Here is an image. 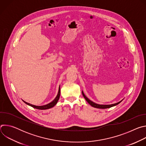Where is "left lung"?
I'll return each mask as SVG.
<instances>
[{"mask_svg":"<svg viewBox=\"0 0 146 146\" xmlns=\"http://www.w3.org/2000/svg\"><path fill=\"white\" fill-rule=\"evenodd\" d=\"M82 94L83 95V96H84V98H85V99L87 100V102L90 104V105L94 107V108H98V109H108V108H111L113 106H116L117 105H118V104L122 102V100H121L120 102H118V103H114V104H112V105H99V104H97V103H95L94 102H93L92 101L90 100L88 98L86 97V96L84 95V94L83 93V92L82 91Z\"/></svg>","mask_w":146,"mask_h":146,"instance_id":"1","label":"left lung"}]
</instances>
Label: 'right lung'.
Instances as JSON below:
<instances>
[{"label": "right lung", "instance_id": "add662e5", "mask_svg": "<svg viewBox=\"0 0 146 146\" xmlns=\"http://www.w3.org/2000/svg\"><path fill=\"white\" fill-rule=\"evenodd\" d=\"M60 87L59 88V91H58V95L57 96H56V98L54 99V100L53 101H52L51 102H50V103L47 104V105H44V106H35V105H31V104L29 103H27L26 102H25L24 100H23V102L24 103H25L27 105L33 108H35V109H39V110H46V109H50V108H53L56 104L57 103L59 99V96H60Z\"/></svg>", "mask_w": 146, "mask_h": 146}]
</instances>
